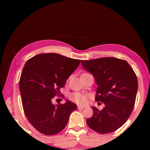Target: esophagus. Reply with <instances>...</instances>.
<instances>
[{
  "instance_id": "1",
  "label": "esophagus",
  "mask_w": 150,
  "mask_h": 150,
  "mask_svg": "<svg viewBox=\"0 0 150 150\" xmlns=\"http://www.w3.org/2000/svg\"><path fill=\"white\" fill-rule=\"evenodd\" d=\"M84 108H85V106H82V105H78V106H77V108H78V109L82 110Z\"/></svg>"
}]
</instances>
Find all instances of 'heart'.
Listing matches in <instances>:
<instances>
[{
  "label": "heart",
  "instance_id": "1",
  "mask_svg": "<svg viewBox=\"0 0 150 150\" xmlns=\"http://www.w3.org/2000/svg\"><path fill=\"white\" fill-rule=\"evenodd\" d=\"M70 99L77 104H85L87 101V98L85 95L80 93H74L70 96Z\"/></svg>",
  "mask_w": 150,
  "mask_h": 150
}]
</instances>
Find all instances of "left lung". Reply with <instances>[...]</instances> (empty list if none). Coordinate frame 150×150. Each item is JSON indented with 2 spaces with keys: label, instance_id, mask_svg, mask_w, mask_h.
I'll list each match as a JSON object with an SVG mask.
<instances>
[{
  "label": "left lung",
  "instance_id": "left-lung-1",
  "mask_svg": "<svg viewBox=\"0 0 150 150\" xmlns=\"http://www.w3.org/2000/svg\"><path fill=\"white\" fill-rule=\"evenodd\" d=\"M82 67L94 76L97 88L95 100L103 102L101 111L93 106L88 126L101 134L113 132L122 126L131 114L137 92V79L124 60L105 57L81 61Z\"/></svg>",
  "mask_w": 150,
  "mask_h": 150
}]
</instances>
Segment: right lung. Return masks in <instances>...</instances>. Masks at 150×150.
<instances>
[{
	"instance_id": "1",
	"label": "right lung",
	"mask_w": 150,
	"mask_h": 150,
	"mask_svg": "<svg viewBox=\"0 0 150 150\" xmlns=\"http://www.w3.org/2000/svg\"><path fill=\"white\" fill-rule=\"evenodd\" d=\"M80 63V60L55 53L38 54L26 62L19 84L22 106L30 123L41 133L61 132L77 108L69 100L54 105L51 99L59 94Z\"/></svg>"
}]
</instances>
